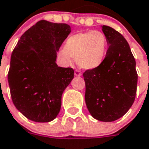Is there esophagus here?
<instances>
[{
	"label": "esophagus",
	"instance_id": "1",
	"mask_svg": "<svg viewBox=\"0 0 149 149\" xmlns=\"http://www.w3.org/2000/svg\"><path fill=\"white\" fill-rule=\"evenodd\" d=\"M74 75L79 77V76H81V73L80 71H78V70H76V71H74Z\"/></svg>",
	"mask_w": 149,
	"mask_h": 149
}]
</instances>
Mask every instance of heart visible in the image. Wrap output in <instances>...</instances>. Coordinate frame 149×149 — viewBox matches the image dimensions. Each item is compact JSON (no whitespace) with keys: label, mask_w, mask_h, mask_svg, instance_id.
I'll use <instances>...</instances> for the list:
<instances>
[{"label":"heart","mask_w":149,"mask_h":149,"mask_svg":"<svg viewBox=\"0 0 149 149\" xmlns=\"http://www.w3.org/2000/svg\"><path fill=\"white\" fill-rule=\"evenodd\" d=\"M108 52L106 35L99 31H88L69 37L58 54L66 62H71L74 58L81 68L93 70L104 64Z\"/></svg>","instance_id":"1"}]
</instances>
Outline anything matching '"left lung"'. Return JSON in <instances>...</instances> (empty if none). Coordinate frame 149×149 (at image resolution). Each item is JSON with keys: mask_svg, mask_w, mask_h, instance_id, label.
<instances>
[{"mask_svg": "<svg viewBox=\"0 0 149 149\" xmlns=\"http://www.w3.org/2000/svg\"><path fill=\"white\" fill-rule=\"evenodd\" d=\"M108 41V52L98 68L87 70L85 103L94 118L114 122L122 117L135 102L138 74L135 60L125 38L112 27L102 26Z\"/></svg>", "mask_w": 149, "mask_h": 149, "instance_id": "1", "label": "left lung"}]
</instances>
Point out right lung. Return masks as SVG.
<instances>
[{
	"instance_id": "1",
	"label": "right lung",
	"mask_w": 149,
	"mask_h": 149,
	"mask_svg": "<svg viewBox=\"0 0 149 149\" xmlns=\"http://www.w3.org/2000/svg\"><path fill=\"white\" fill-rule=\"evenodd\" d=\"M71 31L67 24L40 21L24 33L13 51L8 78L11 98L33 122H49L60 111L74 70L58 67L57 52Z\"/></svg>"
}]
</instances>
